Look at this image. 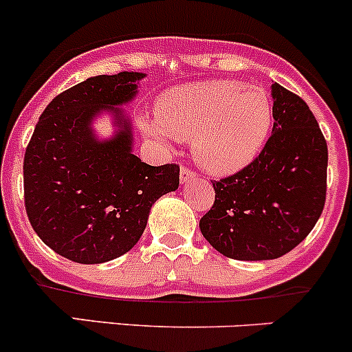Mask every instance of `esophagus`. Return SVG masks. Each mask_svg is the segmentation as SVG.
I'll return each instance as SVG.
<instances>
[{
    "mask_svg": "<svg viewBox=\"0 0 352 352\" xmlns=\"http://www.w3.org/2000/svg\"><path fill=\"white\" fill-rule=\"evenodd\" d=\"M196 179V172H194L192 168H189L187 165H182V168H180V182L186 184L189 182V180H194Z\"/></svg>",
    "mask_w": 352,
    "mask_h": 352,
    "instance_id": "34e87169",
    "label": "esophagus"
}]
</instances>
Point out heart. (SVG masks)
Returning <instances> with one entry per match:
<instances>
[{
    "label": "heart",
    "mask_w": 352,
    "mask_h": 352,
    "mask_svg": "<svg viewBox=\"0 0 352 352\" xmlns=\"http://www.w3.org/2000/svg\"><path fill=\"white\" fill-rule=\"evenodd\" d=\"M155 113L158 124H144L151 138L190 140L202 168L228 175L247 166L267 141L272 100L255 85L212 80L163 91Z\"/></svg>",
    "instance_id": "b5f03b06"
}]
</instances>
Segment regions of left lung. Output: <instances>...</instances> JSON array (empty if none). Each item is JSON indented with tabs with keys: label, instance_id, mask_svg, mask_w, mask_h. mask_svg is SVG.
<instances>
[{
	"label": "left lung",
	"instance_id": "obj_1",
	"mask_svg": "<svg viewBox=\"0 0 352 352\" xmlns=\"http://www.w3.org/2000/svg\"><path fill=\"white\" fill-rule=\"evenodd\" d=\"M272 134L257 158L211 180L214 202L199 221L219 254L269 261L293 250L320 218L327 194V141L301 97L272 85Z\"/></svg>",
	"mask_w": 352,
	"mask_h": 352
}]
</instances>
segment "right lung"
I'll use <instances>...</instances> for the list:
<instances>
[{
  "instance_id": "add662e5",
  "label": "right lung",
  "mask_w": 352,
  "mask_h": 352,
  "mask_svg": "<svg viewBox=\"0 0 352 352\" xmlns=\"http://www.w3.org/2000/svg\"><path fill=\"white\" fill-rule=\"evenodd\" d=\"M144 74H102L51 100L25 150L23 197L32 228L56 254L100 264L129 252L146 228L151 206L179 187L180 166H151L131 151L124 117L113 140L98 143L90 120L129 102Z\"/></svg>"
}]
</instances>
